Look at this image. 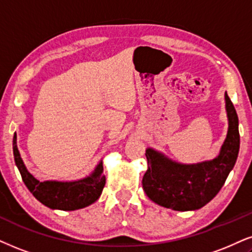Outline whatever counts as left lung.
I'll use <instances>...</instances> for the list:
<instances>
[{"instance_id": "obj_1", "label": "left lung", "mask_w": 252, "mask_h": 252, "mask_svg": "<svg viewBox=\"0 0 252 252\" xmlns=\"http://www.w3.org/2000/svg\"><path fill=\"white\" fill-rule=\"evenodd\" d=\"M224 98L229 126L216 158L197 164H180L161 152L146 149L149 167L142 185L150 200L173 211H195L220 192L240 151L237 113L227 93Z\"/></svg>"}]
</instances>
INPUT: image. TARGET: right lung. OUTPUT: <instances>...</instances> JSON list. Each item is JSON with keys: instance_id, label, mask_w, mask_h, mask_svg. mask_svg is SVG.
I'll use <instances>...</instances> for the list:
<instances>
[{"instance_id": "1", "label": "right lung", "mask_w": 252, "mask_h": 252, "mask_svg": "<svg viewBox=\"0 0 252 252\" xmlns=\"http://www.w3.org/2000/svg\"><path fill=\"white\" fill-rule=\"evenodd\" d=\"M17 135L12 139V150L16 166L28 189L38 201L51 209L75 211L94 203L100 197L106 185L102 161L97 164L93 173L84 179L75 181H39L25 167L17 148Z\"/></svg>"}]
</instances>
